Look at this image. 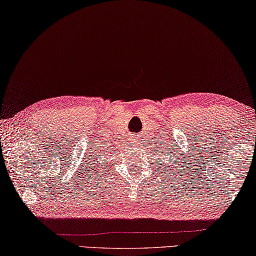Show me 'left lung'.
<instances>
[{
  "mask_svg": "<svg viewBox=\"0 0 256 256\" xmlns=\"http://www.w3.org/2000/svg\"><path fill=\"white\" fill-rule=\"evenodd\" d=\"M169 164H170V163H169Z\"/></svg>",
  "mask_w": 256,
  "mask_h": 256,
  "instance_id": "left-lung-1",
  "label": "left lung"
}]
</instances>
